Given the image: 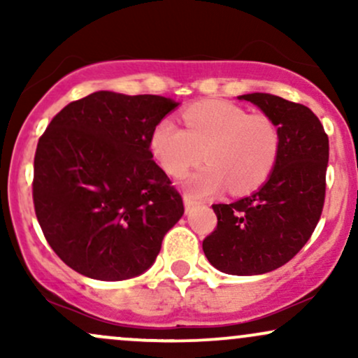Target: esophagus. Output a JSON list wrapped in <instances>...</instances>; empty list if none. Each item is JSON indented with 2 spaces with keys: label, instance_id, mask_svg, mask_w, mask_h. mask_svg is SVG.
<instances>
[{
  "label": "esophagus",
  "instance_id": "1",
  "mask_svg": "<svg viewBox=\"0 0 358 358\" xmlns=\"http://www.w3.org/2000/svg\"><path fill=\"white\" fill-rule=\"evenodd\" d=\"M183 203H185V210H190V208L193 207V205H195L196 202H195V200H193L192 199V196L190 195H183Z\"/></svg>",
  "mask_w": 358,
  "mask_h": 358
}]
</instances>
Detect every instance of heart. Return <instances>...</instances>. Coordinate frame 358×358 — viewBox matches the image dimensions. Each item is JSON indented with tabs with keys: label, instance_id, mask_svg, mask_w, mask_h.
Instances as JSON below:
<instances>
[{
	"label": "heart",
	"instance_id": "b5f03b06",
	"mask_svg": "<svg viewBox=\"0 0 358 358\" xmlns=\"http://www.w3.org/2000/svg\"><path fill=\"white\" fill-rule=\"evenodd\" d=\"M187 129L165 117L156 122L150 150L171 176H182L202 158L205 165L185 178L190 196L203 199L231 185L232 192L257 188L278 162L281 134L266 114H249L231 102H196L183 113Z\"/></svg>",
	"mask_w": 358,
	"mask_h": 358
}]
</instances>
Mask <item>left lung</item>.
Returning a JSON list of instances; mask_svg holds the SVG:
<instances>
[{
	"instance_id": "1",
	"label": "left lung",
	"mask_w": 358,
	"mask_h": 358,
	"mask_svg": "<svg viewBox=\"0 0 358 358\" xmlns=\"http://www.w3.org/2000/svg\"><path fill=\"white\" fill-rule=\"evenodd\" d=\"M239 99L273 119L281 148L268 182L257 192L212 205L217 227L202 248L222 273L252 276L285 266L311 237L323 210L330 148L323 124L306 106L262 92Z\"/></svg>"
}]
</instances>
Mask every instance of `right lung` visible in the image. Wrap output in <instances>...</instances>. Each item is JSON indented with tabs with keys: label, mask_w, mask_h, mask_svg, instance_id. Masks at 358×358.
Returning a JSON list of instances; mask_svg holds the SVG:
<instances>
[{
	"label": "right lung",
	"mask_w": 358,
	"mask_h": 358,
	"mask_svg": "<svg viewBox=\"0 0 358 358\" xmlns=\"http://www.w3.org/2000/svg\"><path fill=\"white\" fill-rule=\"evenodd\" d=\"M178 104L99 90L65 106L40 136L35 213L69 268L99 281H122L151 268L185 210L150 150L156 122Z\"/></svg>",
	"instance_id": "1"
}]
</instances>
